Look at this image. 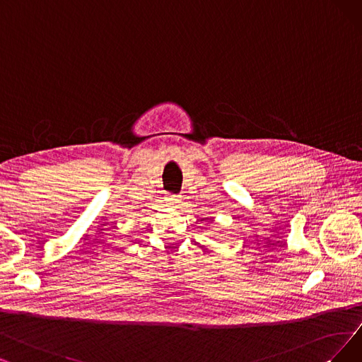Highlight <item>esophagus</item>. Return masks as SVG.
<instances>
[{
    "label": "esophagus",
    "mask_w": 362,
    "mask_h": 362,
    "mask_svg": "<svg viewBox=\"0 0 362 362\" xmlns=\"http://www.w3.org/2000/svg\"><path fill=\"white\" fill-rule=\"evenodd\" d=\"M166 200H169V204L172 205V206H175V208H178V205H180V196H177V194H168V197H166Z\"/></svg>",
    "instance_id": "obj_1"
}]
</instances>
